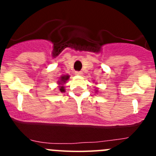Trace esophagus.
Instances as JSON below:
<instances>
[{
	"mask_svg": "<svg viewBox=\"0 0 156 156\" xmlns=\"http://www.w3.org/2000/svg\"><path fill=\"white\" fill-rule=\"evenodd\" d=\"M75 73H76V75H77V76H82L83 73L81 71H76Z\"/></svg>",
	"mask_w": 156,
	"mask_h": 156,
	"instance_id": "1",
	"label": "esophagus"
}]
</instances>
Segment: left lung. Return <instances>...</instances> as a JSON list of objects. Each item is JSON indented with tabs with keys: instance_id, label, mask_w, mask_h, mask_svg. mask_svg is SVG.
Instances as JSON below:
<instances>
[{
	"instance_id": "1",
	"label": "left lung",
	"mask_w": 156,
	"mask_h": 156,
	"mask_svg": "<svg viewBox=\"0 0 156 156\" xmlns=\"http://www.w3.org/2000/svg\"><path fill=\"white\" fill-rule=\"evenodd\" d=\"M98 91V90H96V92H97Z\"/></svg>"
}]
</instances>
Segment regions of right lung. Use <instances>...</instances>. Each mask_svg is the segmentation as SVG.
Wrapping results in <instances>:
<instances>
[{
  "mask_svg": "<svg viewBox=\"0 0 156 156\" xmlns=\"http://www.w3.org/2000/svg\"><path fill=\"white\" fill-rule=\"evenodd\" d=\"M69 78V76H62L60 77V80L58 81V84L60 85H62L64 84L66 82V81L68 80ZM59 90L61 92H65V87L63 86H59Z\"/></svg>",
  "mask_w": 156,
  "mask_h": 156,
  "instance_id": "add662e5",
  "label": "right lung"
}]
</instances>
